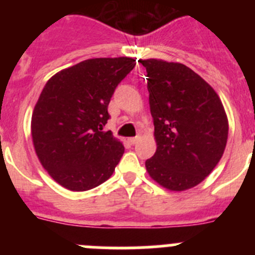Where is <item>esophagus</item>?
Here are the masks:
<instances>
[{"instance_id": "obj_1", "label": "esophagus", "mask_w": 255, "mask_h": 255, "mask_svg": "<svg viewBox=\"0 0 255 255\" xmlns=\"http://www.w3.org/2000/svg\"><path fill=\"white\" fill-rule=\"evenodd\" d=\"M138 141H139V136H135V138H129V143L132 144V145L138 143Z\"/></svg>"}]
</instances>
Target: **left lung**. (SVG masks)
I'll list each match as a JSON object with an SVG mask.
<instances>
[{
    "mask_svg": "<svg viewBox=\"0 0 255 255\" xmlns=\"http://www.w3.org/2000/svg\"><path fill=\"white\" fill-rule=\"evenodd\" d=\"M147 69L157 149L145 161L149 176L171 191L203 181L224 154L229 121L220 97L179 62L139 60Z\"/></svg>",
    "mask_w": 255,
    "mask_h": 255,
    "instance_id": "8db88e82",
    "label": "left lung"
}]
</instances>
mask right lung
Here are the masks:
<instances>
[{
	"mask_svg": "<svg viewBox=\"0 0 255 255\" xmlns=\"http://www.w3.org/2000/svg\"><path fill=\"white\" fill-rule=\"evenodd\" d=\"M135 64L130 57L91 58L46 83L31 115V138L39 162L61 186L91 190L114 173L125 148L103 131L107 107Z\"/></svg>",
	"mask_w": 255,
	"mask_h": 255,
	"instance_id": "obj_1",
	"label": "right lung"
}]
</instances>
